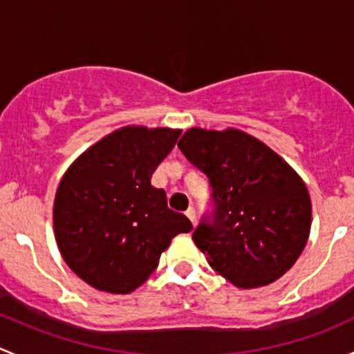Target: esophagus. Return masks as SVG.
Returning <instances> with one entry per match:
<instances>
[{
    "label": "esophagus",
    "mask_w": 354,
    "mask_h": 354,
    "mask_svg": "<svg viewBox=\"0 0 354 354\" xmlns=\"http://www.w3.org/2000/svg\"><path fill=\"white\" fill-rule=\"evenodd\" d=\"M185 216H187L188 219L192 221V224H194V226H195V223H197V214H195L194 207H188L187 212H185Z\"/></svg>",
    "instance_id": "34e87169"
}]
</instances>
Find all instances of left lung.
Here are the masks:
<instances>
[{
  "label": "left lung",
  "instance_id": "obj_1",
  "mask_svg": "<svg viewBox=\"0 0 354 354\" xmlns=\"http://www.w3.org/2000/svg\"><path fill=\"white\" fill-rule=\"evenodd\" d=\"M178 149L212 188L210 209L192 236L209 266L245 289L279 279L308 240L312 203L301 178L238 130L192 128Z\"/></svg>",
  "mask_w": 354,
  "mask_h": 354
}]
</instances>
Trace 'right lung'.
I'll return each mask as SVG.
<instances>
[{
    "label": "right lung",
    "mask_w": 354,
    "mask_h": 354,
    "mask_svg": "<svg viewBox=\"0 0 354 354\" xmlns=\"http://www.w3.org/2000/svg\"><path fill=\"white\" fill-rule=\"evenodd\" d=\"M180 130L128 127L70 166L55 198V234L63 259L95 289L124 295L157 269L159 257L192 223L167 207L152 173Z\"/></svg>",
    "instance_id": "add662e5"
}]
</instances>
